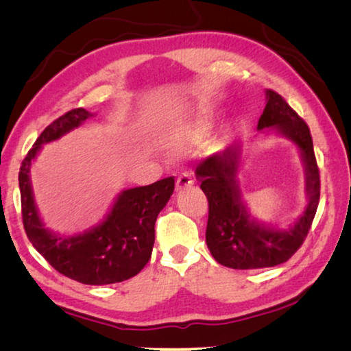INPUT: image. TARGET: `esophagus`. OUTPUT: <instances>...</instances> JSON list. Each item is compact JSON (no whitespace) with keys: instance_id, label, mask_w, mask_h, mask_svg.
<instances>
[{"instance_id":"34e87169","label":"esophagus","mask_w":351,"mask_h":351,"mask_svg":"<svg viewBox=\"0 0 351 351\" xmlns=\"http://www.w3.org/2000/svg\"><path fill=\"white\" fill-rule=\"evenodd\" d=\"M193 183H194V180H193L191 172H182V174L177 177L176 188H177V191H182V189L193 186Z\"/></svg>"}]
</instances>
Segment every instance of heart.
<instances>
[{
  "instance_id": "obj_1",
  "label": "heart",
  "mask_w": 351,
  "mask_h": 351,
  "mask_svg": "<svg viewBox=\"0 0 351 351\" xmlns=\"http://www.w3.org/2000/svg\"><path fill=\"white\" fill-rule=\"evenodd\" d=\"M208 114L206 112H199L197 115L191 119V121H188L186 125H183L179 131V137L183 141H194L200 138L202 135L205 134L208 129Z\"/></svg>"
}]
</instances>
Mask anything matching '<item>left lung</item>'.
<instances>
[{"instance_id":"1","label":"left lung","mask_w":351,"mask_h":351,"mask_svg":"<svg viewBox=\"0 0 351 351\" xmlns=\"http://www.w3.org/2000/svg\"><path fill=\"white\" fill-rule=\"evenodd\" d=\"M265 97L267 104L257 123V131L269 128L298 146L305 168L308 204L288 230L263 223L251 216L239 188L242 143H232L225 151L204 160L195 169V177L210 205L206 245L220 265L234 269L276 267L290 259L308 234L321 195L319 168L308 126L278 92L267 89Z\"/></svg>"}]
</instances>
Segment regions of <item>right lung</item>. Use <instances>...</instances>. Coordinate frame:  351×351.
Returning <instances> with one entry per match:
<instances>
[{"mask_svg":"<svg viewBox=\"0 0 351 351\" xmlns=\"http://www.w3.org/2000/svg\"><path fill=\"white\" fill-rule=\"evenodd\" d=\"M92 117L78 108L52 121L23 160L20 176L23 223L34 248L66 278L86 285H109L134 278L151 259L156 220L174 191V177L123 189L103 222L77 234L47 230L35 205L30 166L41 151Z\"/></svg>","mask_w":351,"mask_h":351,"instance_id":"1","label":"right lung"}]
</instances>
